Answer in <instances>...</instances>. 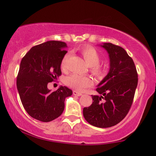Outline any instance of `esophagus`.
Masks as SVG:
<instances>
[{"label":"esophagus","instance_id":"obj_1","mask_svg":"<svg viewBox=\"0 0 156 156\" xmlns=\"http://www.w3.org/2000/svg\"><path fill=\"white\" fill-rule=\"evenodd\" d=\"M73 94L74 95V96H82V95H83V94H81V93H80V92H78L76 91H73Z\"/></svg>","mask_w":156,"mask_h":156}]
</instances>
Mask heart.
Listing matches in <instances>:
<instances>
[{
    "label": "heart",
    "mask_w": 156,
    "mask_h": 156,
    "mask_svg": "<svg viewBox=\"0 0 156 156\" xmlns=\"http://www.w3.org/2000/svg\"><path fill=\"white\" fill-rule=\"evenodd\" d=\"M84 60L89 67H91V71L94 74L101 75L103 73V68L98 65L100 60V56L96 49L90 46H84L80 50ZM69 54H66L62 58L61 61V67L65 69ZM65 84L69 87L74 89L78 91H83L87 88L93 85L94 82L91 78L87 76H80L76 73H73L67 76L65 80Z\"/></svg>",
    "instance_id": "obj_1"
}]
</instances>
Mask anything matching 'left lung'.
<instances>
[{
    "instance_id": "8db88e82",
    "label": "left lung",
    "mask_w": 156,
    "mask_h": 156,
    "mask_svg": "<svg viewBox=\"0 0 156 156\" xmlns=\"http://www.w3.org/2000/svg\"><path fill=\"white\" fill-rule=\"evenodd\" d=\"M109 54V73L98 84L100 96H91L94 102L83 109L84 119L94 126L111 127L125 118L133 102L138 85L133 60L122 47L105 43L100 45Z\"/></svg>"
}]
</instances>
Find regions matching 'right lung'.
<instances>
[{"label": "right lung", "instance_id": "1", "mask_svg": "<svg viewBox=\"0 0 156 156\" xmlns=\"http://www.w3.org/2000/svg\"><path fill=\"white\" fill-rule=\"evenodd\" d=\"M64 42L50 41L33 47L20 62L16 86L26 112L35 119L47 122L56 119L65 109V100L72 95L67 87L51 92L49 83L61 75L60 65L67 53Z\"/></svg>", "mask_w": 156, "mask_h": 156}]
</instances>
